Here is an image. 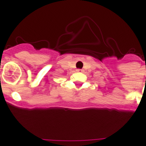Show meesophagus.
Segmentation results:
<instances>
[{
	"instance_id": "34e87169",
	"label": "esophagus",
	"mask_w": 146,
	"mask_h": 146,
	"mask_svg": "<svg viewBox=\"0 0 146 146\" xmlns=\"http://www.w3.org/2000/svg\"><path fill=\"white\" fill-rule=\"evenodd\" d=\"M76 71H77V72H83V69H80V68L77 69V70H76Z\"/></svg>"
}]
</instances>
